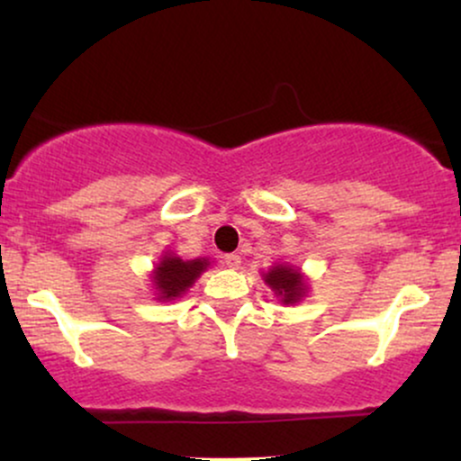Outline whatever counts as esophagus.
Listing matches in <instances>:
<instances>
[{
  "label": "esophagus",
  "mask_w": 461,
  "mask_h": 461,
  "mask_svg": "<svg viewBox=\"0 0 461 461\" xmlns=\"http://www.w3.org/2000/svg\"><path fill=\"white\" fill-rule=\"evenodd\" d=\"M223 262L227 268H238L240 267V256H236V253H227V256L223 258Z\"/></svg>",
  "instance_id": "esophagus-1"
}]
</instances>
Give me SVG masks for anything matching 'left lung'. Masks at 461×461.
Wrapping results in <instances>:
<instances>
[{
  "label": "left lung",
  "mask_w": 461,
  "mask_h": 461,
  "mask_svg": "<svg viewBox=\"0 0 461 461\" xmlns=\"http://www.w3.org/2000/svg\"><path fill=\"white\" fill-rule=\"evenodd\" d=\"M262 279L273 290L279 303L284 305H297L310 293L308 277L301 273L299 267H293V264H275V267L262 273Z\"/></svg>",
  "instance_id": "1"
}]
</instances>
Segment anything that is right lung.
<instances>
[{"instance_id":"right-lung-1","label":"right lung","mask_w":461,"mask_h":461,"mask_svg":"<svg viewBox=\"0 0 461 461\" xmlns=\"http://www.w3.org/2000/svg\"><path fill=\"white\" fill-rule=\"evenodd\" d=\"M208 258H194V260H182L171 249L162 251L160 260L156 262L151 271L153 299L160 303L182 299L193 288V284L201 277V273L208 271Z\"/></svg>"}]
</instances>
